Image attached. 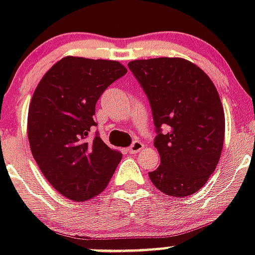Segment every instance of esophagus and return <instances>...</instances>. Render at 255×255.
<instances>
[{"label":"esophagus","mask_w":255,"mask_h":255,"mask_svg":"<svg viewBox=\"0 0 255 255\" xmlns=\"http://www.w3.org/2000/svg\"><path fill=\"white\" fill-rule=\"evenodd\" d=\"M143 148H144V144L141 143L140 140H136V141H133V143H132L131 147L128 148V152L133 155V153H137V152L141 151Z\"/></svg>","instance_id":"esophagus-1"}]
</instances>
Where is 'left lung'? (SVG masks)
I'll use <instances>...</instances> for the list:
<instances>
[{
	"label": "left lung",
	"mask_w": 255,
	"mask_h": 255,
	"mask_svg": "<svg viewBox=\"0 0 255 255\" xmlns=\"http://www.w3.org/2000/svg\"><path fill=\"white\" fill-rule=\"evenodd\" d=\"M152 108L160 165L149 172L164 194L186 197L205 185L221 157L225 114L217 88L184 58H152L128 63ZM167 129L162 133V127Z\"/></svg>",
	"instance_id": "left-lung-1"
}]
</instances>
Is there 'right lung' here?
I'll return each mask as SVG.
<instances>
[{
	"instance_id": "obj_1",
	"label": "right lung",
	"mask_w": 255,
	"mask_h": 255,
	"mask_svg": "<svg viewBox=\"0 0 255 255\" xmlns=\"http://www.w3.org/2000/svg\"><path fill=\"white\" fill-rule=\"evenodd\" d=\"M126 74L118 61L65 57L34 91L27 115L30 149L46 180L73 201L102 193L122 160L98 133L87 137L96 126L92 116L98 99Z\"/></svg>"
}]
</instances>
